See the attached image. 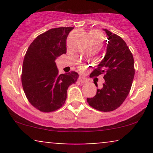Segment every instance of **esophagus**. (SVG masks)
I'll return each instance as SVG.
<instances>
[{
  "mask_svg": "<svg viewBox=\"0 0 153 153\" xmlns=\"http://www.w3.org/2000/svg\"><path fill=\"white\" fill-rule=\"evenodd\" d=\"M79 82H80L81 83H86L88 82V80L83 77H79Z\"/></svg>",
  "mask_w": 153,
  "mask_h": 153,
  "instance_id": "1",
  "label": "esophagus"
}]
</instances>
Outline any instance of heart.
<instances>
[{"instance_id": "heart-1", "label": "heart", "mask_w": 153, "mask_h": 153, "mask_svg": "<svg viewBox=\"0 0 153 153\" xmlns=\"http://www.w3.org/2000/svg\"><path fill=\"white\" fill-rule=\"evenodd\" d=\"M89 36L90 37H101V34H99L98 31H92L89 33Z\"/></svg>"}]
</instances>
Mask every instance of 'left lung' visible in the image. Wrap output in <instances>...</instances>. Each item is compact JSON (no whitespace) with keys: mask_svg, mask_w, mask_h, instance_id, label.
<instances>
[{"mask_svg":"<svg viewBox=\"0 0 153 153\" xmlns=\"http://www.w3.org/2000/svg\"><path fill=\"white\" fill-rule=\"evenodd\" d=\"M108 36L106 55L90 77L104 74L105 82L94 97L88 98L91 107L101 111L119 108L130 91L134 76V58L125 42L118 35L103 29Z\"/></svg>","mask_w":153,"mask_h":153,"instance_id":"1","label":"left lung"}]
</instances>
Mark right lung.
<instances>
[{
	"label": "right lung",
	"mask_w": 153,
	"mask_h": 153,
	"mask_svg": "<svg viewBox=\"0 0 153 153\" xmlns=\"http://www.w3.org/2000/svg\"><path fill=\"white\" fill-rule=\"evenodd\" d=\"M73 29L54 28L39 35L24 56L23 89L29 103L40 111L48 113L62 107L68 87L78 80L76 72L59 75L55 63L57 57L66 53L67 37Z\"/></svg>",
	"instance_id": "obj_1"
}]
</instances>
